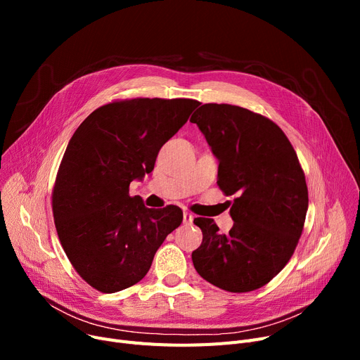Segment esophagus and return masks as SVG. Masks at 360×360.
Listing matches in <instances>:
<instances>
[{"instance_id": "obj_1", "label": "esophagus", "mask_w": 360, "mask_h": 360, "mask_svg": "<svg viewBox=\"0 0 360 360\" xmlns=\"http://www.w3.org/2000/svg\"><path fill=\"white\" fill-rule=\"evenodd\" d=\"M193 220H194V216H193L191 213L184 212V223H185V224H191Z\"/></svg>"}]
</instances>
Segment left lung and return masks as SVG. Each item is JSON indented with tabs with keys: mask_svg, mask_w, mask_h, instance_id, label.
Wrapping results in <instances>:
<instances>
[{
	"mask_svg": "<svg viewBox=\"0 0 360 360\" xmlns=\"http://www.w3.org/2000/svg\"><path fill=\"white\" fill-rule=\"evenodd\" d=\"M191 122L219 159V188L236 195L229 233H220L213 219H194L202 232L200 248L193 252L194 267L223 290L259 289L285 269L304 231V169L281 128L250 109L205 103Z\"/></svg>",
	"mask_w": 360,
	"mask_h": 360,
	"instance_id": "1",
	"label": "left lung"
}]
</instances>
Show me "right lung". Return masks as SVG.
Returning <instances> with one entry per match:
<instances>
[{"mask_svg": "<svg viewBox=\"0 0 360 360\" xmlns=\"http://www.w3.org/2000/svg\"><path fill=\"white\" fill-rule=\"evenodd\" d=\"M198 105L113 101L75 129L55 178L52 213L71 266L93 289L115 293L136 285L182 223L179 207L147 209L139 195H129V184L153 170L160 147Z\"/></svg>", "mask_w": 360, "mask_h": 360, "instance_id": "right-lung-1", "label": "right lung"}]
</instances>
